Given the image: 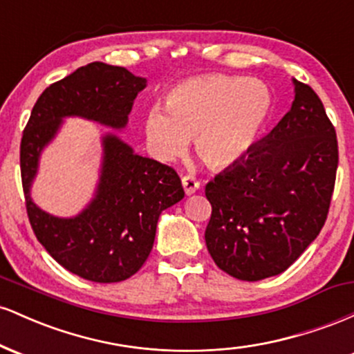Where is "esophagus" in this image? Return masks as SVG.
I'll return each mask as SVG.
<instances>
[{"mask_svg":"<svg viewBox=\"0 0 354 354\" xmlns=\"http://www.w3.org/2000/svg\"><path fill=\"white\" fill-rule=\"evenodd\" d=\"M181 183H183V188H185V193L188 194V196L200 189V181H198L194 176H189V174H185V176L181 178Z\"/></svg>","mask_w":354,"mask_h":354,"instance_id":"obj_1","label":"esophagus"}]
</instances>
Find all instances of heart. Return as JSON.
I'll list each match as a JSON object with an SVG mask.
<instances>
[{
	"mask_svg": "<svg viewBox=\"0 0 354 354\" xmlns=\"http://www.w3.org/2000/svg\"><path fill=\"white\" fill-rule=\"evenodd\" d=\"M270 95L258 81L205 75L181 81L166 93L165 108L145 116V135L156 160L173 161L194 140L211 168H228L253 148L270 115Z\"/></svg>",
	"mask_w": 354,
	"mask_h": 354,
	"instance_id": "1",
	"label": "heart"
}]
</instances>
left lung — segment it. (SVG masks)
I'll list each match as a JSON object with an SVG mask.
<instances>
[{
    "label": "left lung",
    "mask_w": 354,
    "mask_h": 354,
    "mask_svg": "<svg viewBox=\"0 0 354 354\" xmlns=\"http://www.w3.org/2000/svg\"><path fill=\"white\" fill-rule=\"evenodd\" d=\"M291 109L238 163L206 185V246L243 281L288 270L326 221L338 168L335 126L313 89L293 80Z\"/></svg>",
    "instance_id": "left-lung-1"
}]
</instances>
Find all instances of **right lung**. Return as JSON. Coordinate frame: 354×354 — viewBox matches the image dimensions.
<instances>
[{"label":"right lung","mask_w":354,"mask_h":354,"mask_svg":"<svg viewBox=\"0 0 354 354\" xmlns=\"http://www.w3.org/2000/svg\"><path fill=\"white\" fill-rule=\"evenodd\" d=\"M145 88L146 78L95 61L44 89L23 131L19 163L31 228L61 266L88 281H124L145 265L161 211L185 198L181 180L173 168L140 156L115 133H106L95 196L80 214L59 218L31 198L39 156L64 118L123 129Z\"/></svg>","instance_id":"right-lung-1"}]
</instances>
